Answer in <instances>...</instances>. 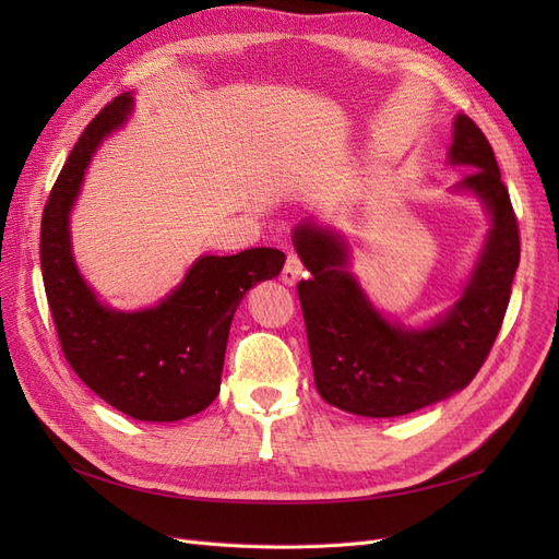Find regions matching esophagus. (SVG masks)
<instances>
[{
  "label": "esophagus",
  "instance_id": "1",
  "mask_svg": "<svg viewBox=\"0 0 559 559\" xmlns=\"http://www.w3.org/2000/svg\"><path fill=\"white\" fill-rule=\"evenodd\" d=\"M302 275V261L298 253L289 251L286 253V263H284V270H282V282L284 284H296V280Z\"/></svg>",
  "mask_w": 559,
  "mask_h": 559
}]
</instances>
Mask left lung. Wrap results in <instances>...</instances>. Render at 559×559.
<instances>
[{
	"instance_id": "left-lung-1",
	"label": "left lung",
	"mask_w": 559,
	"mask_h": 559,
	"mask_svg": "<svg viewBox=\"0 0 559 559\" xmlns=\"http://www.w3.org/2000/svg\"><path fill=\"white\" fill-rule=\"evenodd\" d=\"M452 165L476 167L456 189L471 191L492 216L485 249L454 308L427 329H405L370 306L347 270V242L302 222L294 247L310 270L298 282L319 396L364 417L415 413L464 389L485 364L511 300L520 263V230L495 151L483 130L454 118Z\"/></svg>"
}]
</instances>
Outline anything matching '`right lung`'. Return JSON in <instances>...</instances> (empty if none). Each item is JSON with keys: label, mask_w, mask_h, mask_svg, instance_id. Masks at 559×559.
<instances>
[{"label": "right lung", "mask_w": 559, "mask_h": 559, "mask_svg": "<svg viewBox=\"0 0 559 559\" xmlns=\"http://www.w3.org/2000/svg\"><path fill=\"white\" fill-rule=\"evenodd\" d=\"M130 111L128 93L114 97L62 165L41 216V275L58 341L74 373L128 417L177 421L216 399L235 308L253 284L280 275L284 253L257 247L235 257H200L156 308L118 312L103 306L76 270L70 210L97 146Z\"/></svg>", "instance_id": "1"}]
</instances>
